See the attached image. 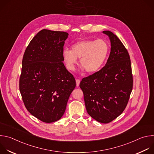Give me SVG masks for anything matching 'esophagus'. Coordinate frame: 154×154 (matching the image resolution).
Segmentation results:
<instances>
[{
  "label": "esophagus",
  "mask_w": 154,
  "mask_h": 154,
  "mask_svg": "<svg viewBox=\"0 0 154 154\" xmlns=\"http://www.w3.org/2000/svg\"><path fill=\"white\" fill-rule=\"evenodd\" d=\"M75 82H76V85H77V86H79V84H80V80L79 79H76Z\"/></svg>",
  "instance_id": "obj_1"
}]
</instances>
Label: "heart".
<instances>
[{
  "instance_id": "heart-1",
  "label": "heart",
  "mask_w": 154,
  "mask_h": 154,
  "mask_svg": "<svg viewBox=\"0 0 154 154\" xmlns=\"http://www.w3.org/2000/svg\"><path fill=\"white\" fill-rule=\"evenodd\" d=\"M109 52V45L103 39H83L72 46V50L64 49L62 52L66 66L74 71L80 58V65L88 74L98 71L105 62Z\"/></svg>"
}]
</instances>
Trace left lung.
Instances as JSON below:
<instances>
[{
    "mask_svg": "<svg viewBox=\"0 0 154 154\" xmlns=\"http://www.w3.org/2000/svg\"><path fill=\"white\" fill-rule=\"evenodd\" d=\"M111 42V51L99 71L83 78L82 89L86 111L96 121L106 124L125 109L133 88V77L128 51L113 33L106 30Z\"/></svg>",
    "mask_w": 154,
    "mask_h": 154,
    "instance_id": "8db88e82",
    "label": "left lung"
}]
</instances>
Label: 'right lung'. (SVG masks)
<instances>
[{
	"mask_svg": "<svg viewBox=\"0 0 154 154\" xmlns=\"http://www.w3.org/2000/svg\"><path fill=\"white\" fill-rule=\"evenodd\" d=\"M68 35L43 29L31 40L24 54L19 90L27 110L44 122L62 117L76 86L63 63L62 52Z\"/></svg>",
	"mask_w": 154,
	"mask_h": 154,
	"instance_id": "1",
	"label": "right lung"
}]
</instances>
